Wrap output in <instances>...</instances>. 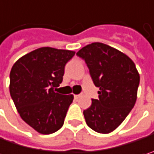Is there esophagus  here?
Segmentation results:
<instances>
[{
    "instance_id": "esophagus-1",
    "label": "esophagus",
    "mask_w": 154,
    "mask_h": 154,
    "mask_svg": "<svg viewBox=\"0 0 154 154\" xmlns=\"http://www.w3.org/2000/svg\"><path fill=\"white\" fill-rule=\"evenodd\" d=\"M74 97H75L76 100H78L80 97H82V94H76V95H74Z\"/></svg>"
}]
</instances>
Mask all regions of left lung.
Instances as JSON below:
<instances>
[{"label": "left lung", "mask_w": 154, "mask_h": 154, "mask_svg": "<svg viewBox=\"0 0 154 154\" xmlns=\"http://www.w3.org/2000/svg\"><path fill=\"white\" fill-rule=\"evenodd\" d=\"M87 64L99 99L84 110L87 125L94 131L107 134L127 117L137 100L139 73L125 54L100 42L89 44L77 53Z\"/></svg>", "instance_id": "left-lung-1"}]
</instances>
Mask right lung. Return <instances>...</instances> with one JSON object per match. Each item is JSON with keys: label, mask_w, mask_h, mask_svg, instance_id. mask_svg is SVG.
I'll list each match as a JSON object with an SVG mask.
<instances>
[{"label": "right lung", "mask_w": 154, "mask_h": 154, "mask_svg": "<svg viewBox=\"0 0 154 154\" xmlns=\"http://www.w3.org/2000/svg\"><path fill=\"white\" fill-rule=\"evenodd\" d=\"M74 55L70 50L40 48L19 58L10 70V96L21 118L37 132L52 134L63 125L74 96L54 88L62 83L64 67Z\"/></svg>", "instance_id": "obj_1"}]
</instances>
